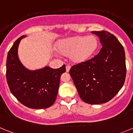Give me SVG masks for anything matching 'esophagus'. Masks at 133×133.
<instances>
[{"label":"esophagus","mask_w":133,"mask_h":133,"mask_svg":"<svg viewBox=\"0 0 133 133\" xmlns=\"http://www.w3.org/2000/svg\"><path fill=\"white\" fill-rule=\"evenodd\" d=\"M70 66L67 65L66 66V72H69V70H70Z\"/></svg>","instance_id":"obj_1"}]
</instances>
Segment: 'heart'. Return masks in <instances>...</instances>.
<instances>
[{
	"instance_id": "1",
	"label": "heart",
	"mask_w": 133,
	"mask_h": 133,
	"mask_svg": "<svg viewBox=\"0 0 133 133\" xmlns=\"http://www.w3.org/2000/svg\"><path fill=\"white\" fill-rule=\"evenodd\" d=\"M98 46L97 38L94 36H77L59 41L57 50L63 55H70L71 61L78 63L85 61L96 51Z\"/></svg>"
}]
</instances>
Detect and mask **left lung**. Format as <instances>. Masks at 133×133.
Returning <instances> with one entry per match:
<instances>
[{"mask_svg":"<svg viewBox=\"0 0 133 133\" xmlns=\"http://www.w3.org/2000/svg\"><path fill=\"white\" fill-rule=\"evenodd\" d=\"M103 47L98 55L75 64L69 70L80 97L90 104L112 99L123 87L127 68L124 48L112 34L106 30L92 31Z\"/></svg>","mask_w":133,"mask_h":133,"instance_id":"left-lung-1","label":"left lung"}]
</instances>
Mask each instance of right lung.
Here are the masks:
<instances>
[{"instance_id": "add662e5", "label": "right lung", "mask_w": 133, "mask_h": 133, "mask_svg": "<svg viewBox=\"0 0 133 133\" xmlns=\"http://www.w3.org/2000/svg\"><path fill=\"white\" fill-rule=\"evenodd\" d=\"M23 37L15 41L7 55L6 77L9 87L16 99L26 107H50L56 98L61 76L66 71L65 64L57 69L46 66L32 71L25 69L18 57V44Z\"/></svg>"}]
</instances>
